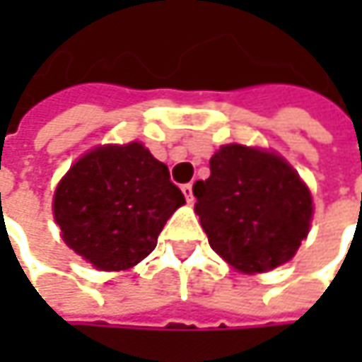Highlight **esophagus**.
<instances>
[{"label": "esophagus", "mask_w": 362, "mask_h": 362, "mask_svg": "<svg viewBox=\"0 0 362 362\" xmlns=\"http://www.w3.org/2000/svg\"><path fill=\"white\" fill-rule=\"evenodd\" d=\"M181 191H183V195H185V199H187V202H193V185H191V183L181 185Z\"/></svg>", "instance_id": "1"}]
</instances>
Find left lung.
Segmentation results:
<instances>
[{
  "label": "left lung",
  "instance_id": "1",
  "mask_svg": "<svg viewBox=\"0 0 362 362\" xmlns=\"http://www.w3.org/2000/svg\"><path fill=\"white\" fill-rule=\"evenodd\" d=\"M209 169L193 195L214 252L243 274L292 259L313 219V197L300 175L280 155L243 145L221 146Z\"/></svg>",
  "mask_w": 362,
  "mask_h": 362
}]
</instances>
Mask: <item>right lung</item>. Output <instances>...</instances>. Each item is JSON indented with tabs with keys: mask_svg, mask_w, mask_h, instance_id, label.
Returning a JSON list of instances; mask_svg holds the SVG:
<instances>
[{
	"mask_svg": "<svg viewBox=\"0 0 362 362\" xmlns=\"http://www.w3.org/2000/svg\"><path fill=\"white\" fill-rule=\"evenodd\" d=\"M185 203L169 169L141 143L92 148L54 193V219L68 247L105 272L129 270L157 245Z\"/></svg>",
	"mask_w": 362,
	"mask_h": 362,
	"instance_id": "obj_1",
	"label": "right lung"
}]
</instances>
